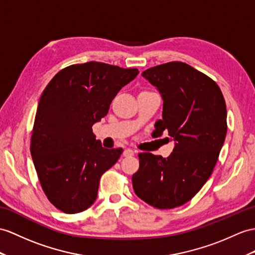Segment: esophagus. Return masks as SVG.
I'll return each instance as SVG.
<instances>
[{"mask_svg": "<svg viewBox=\"0 0 255 255\" xmlns=\"http://www.w3.org/2000/svg\"><path fill=\"white\" fill-rule=\"evenodd\" d=\"M135 151L132 150V149H126V150L123 151V157H132L134 156Z\"/></svg>", "mask_w": 255, "mask_h": 255, "instance_id": "obj_1", "label": "esophagus"}]
</instances>
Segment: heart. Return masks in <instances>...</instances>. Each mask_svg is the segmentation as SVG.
<instances>
[{
  "instance_id": "b5f03b06",
  "label": "heart",
  "mask_w": 255,
  "mask_h": 255,
  "mask_svg": "<svg viewBox=\"0 0 255 255\" xmlns=\"http://www.w3.org/2000/svg\"><path fill=\"white\" fill-rule=\"evenodd\" d=\"M141 93H148V92H147V91H144V92H141Z\"/></svg>"
}]
</instances>
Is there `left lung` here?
<instances>
[{
	"mask_svg": "<svg viewBox=\"0 0 255 255\" xmlns=\"http://www.w3.org/2000/svg\"><path fill=\"white\" fill-rule=\"evenodd\" d=\"M163 99L162 120L154 136L165 131L175 140L170 157L138 154L133 174L135 194L157 209H173L191 200L213 172L227 133V110L219 85L182 61L141 73Z\"/></svg>",
	"mask_w": 255,
	"mask_h": 255,
	"instance_id": "8db88e82",
	"label": "left lung"
}]
</instances>
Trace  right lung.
<instances>
[{"label":"right lung","instance_id":"obj_1","mask_svg":"<svg viewBox=\"0 0 255 255\" xmlns=\"http://www.w3.org/2000/svg\"><path fill=\"white\" fill-rule=\"evenodd\" d=\"M138 72L98 61L71 65L43 91L30 151L41 187L55 208L74 214L96 200L101 176L123 149L104 148L92 127L108 114L118 92Z\"/></svg>","mask_w":255,"mask_h":255}]
</instances>
